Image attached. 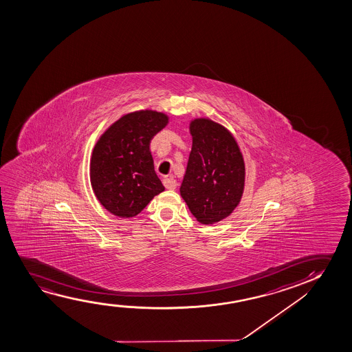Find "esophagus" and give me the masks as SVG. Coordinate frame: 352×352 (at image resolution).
<instances>
[{
	"label": "esophagus",
	"mask_w": 352,
	"mask_h": 352,
	"mask_svg": "<svg viewBox=\"0 0 352 352\" xmlns=\"http://www.w3.org/2000/svg\"><path fill=\"white\" fill-rule=\"evenodd\" d=\"M162 183H164V186L167 190H174L177 188V182L173 178H164Z\"/></svg>",
	"instance_id": "34e87169"
}]
</instances>
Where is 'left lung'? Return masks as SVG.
<instances>
[{
    "label": "left lung",
    "mask_w": 352,
    "mask_h": 352,
    "mask_svg": "<svg viewBox=\"0 0 352 352\" xmlns=\"http://www.w3.org/2000/svg\"><path fill=\"white\" fill-rule=\"evenodd\" d=\"M192 148L180 186L190 212L203 225L230 217L241 202L245 164L226 127L208 118L190 122Z\"/></svg>",
    "instance_id": "8db88e82"
}]
</instances>
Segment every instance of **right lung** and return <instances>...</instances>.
<instances>
[{"label":"right lung","instance_id":"add662e5","mask_svg":"<svg viewBox=\"0 0 352 352\" xmlns=\"http://www.w3.org/2000/svg\"><path fill=\"white\" fill-rule=\"evenodd\" d=\"M168 120L161 111H132L111 124L97 140L90 182L98 202L113 215L135 217L164 191L155 173L150 142Z\"/></svg>","mask_w":352,"mask_h":352}]
</instances>
